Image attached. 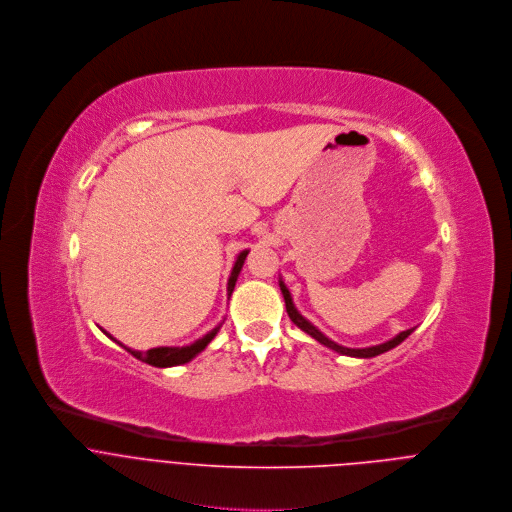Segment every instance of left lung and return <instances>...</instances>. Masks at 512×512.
<instances>
[{"mask_svg": "<svg viewBox=\"0 0 512 512\" xmlns=\"http://www.w3.org/2000/svg\"><path fill=\"white\" fill-rule=\"evenodd\" d=\"M280 290H282V296H284V304H286V313H288V317H290V321L298 327V329H302L304 333H309L313 339H317L321 345H325V347H329V349H333V351H337V353H341V355H349V357H375V355H381V353H385V351H389V349H393V347H397L401 341H405L407 337H410L412 333H414V329H407V331H401L397 337H393L391 341H387V343H381V345H375V347H365V349H349V347H341V345H337L335 341H331V339H327L317 327H313L309 321H306L296 309H294V304H292V298H290V292H288V288L284 286V282L280 280Z\"/></svg>", "mask_w": 512, "mask_h": 512, "instance_id": "1", "label": "left lung"}]
</instances>
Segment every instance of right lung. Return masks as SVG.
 Instances as JSON below:
<instances>
[{
	"label": "right lung",
	"instance_id": "obj_1",
	"mask_svg": "<svg viewBox=\"0 0 512 512\" xmlns=\"http://www.w3.org/2000/svg\"><path fill=\"white\" fill-rule=\"evenodd\" d=\"M246 256H248V250H244V252L238 256L236 264H234L232 276H230V280H228V296L232 294V290H234V286H236V280H238V274H240V270H242V266H244ZM218 331H220V327H216L212 333H208L206 337L197 339L195 343H191V345H187V347H155V349H149V351H145V353L133 351V349H127V347H125V349H127L133 357H137V359H141V361H145V363H149V365H153V367H173V365H181V363L191 361L197 353H201L203 349L208 347V343L218 335ZM105 335H109V333H105ZM109 337H111V335H109Z\"/></svg>",
	"mask_w": 512,
	"mask_h": 512
}]
</instances>
